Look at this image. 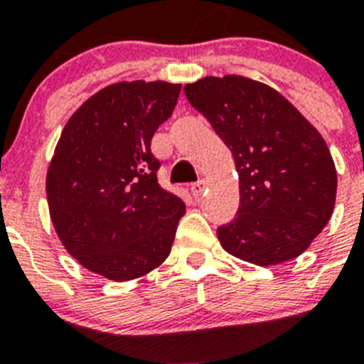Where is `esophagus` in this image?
<instances>
[{"label":"esophagus","mask_w":364,"mask_h":364,"mask_svg":"<svg viewBox=\"0 0 364 364\" xmlns=\"http://www.w3.org/2000/svg\"><path fill=\"white\" fill-rule=\"evenodd\" d=\"M205 180H198V182H195V184L191 186V193H193V197H200L202 193H204V189H205Z\"/></svg>","instance_id":"34e87169"}]
</instances>
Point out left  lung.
Here are the masks:
<instances>
[{
    "instance_id": "obj_1",
    "label": "left lung",
    "mask_w": 364,
    "mask_h": 364,
    "mask_svg": "<svg viewBox=\"0 0 364 364\" xmlns=\"http://www.w3.org/2000/svg\"><path fill=\"white\" fill-rule=\"evenodd\" d=\"M184 92L239 173L237 217L217 230L222 247L257 266L301 255L336 204V166L319 131L281 92L244 76H208Z\"/></svg>"
}]
</instances>
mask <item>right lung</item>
I'll list each match as a JSON object with an SVG mask.
<instances>
[{
  "instance_id": "add662e5",
  "label": "right lung",
  "mask_w": 364,
  "mask_h": 364,
  "mask_svg": "<svg viewBox=\"0 0 364 364\" xmlns=\"http://www.w3.org/2000/svg\"><path fill=\"white\" fill-rule=\"evenodd\" d=\"M180 85L122 82L74 112L47 171L54 230L67 252L111 281H131L171 252L186 204L160 188L151 138L173 114Z\"/></svg>"
}]
</instances>
